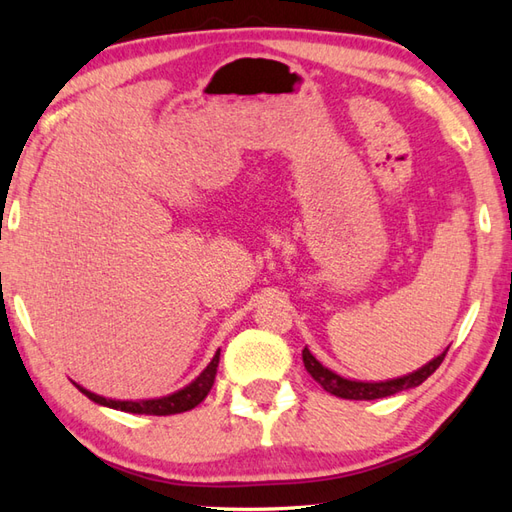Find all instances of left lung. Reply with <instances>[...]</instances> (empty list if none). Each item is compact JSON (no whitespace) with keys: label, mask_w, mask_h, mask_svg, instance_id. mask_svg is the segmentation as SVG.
<instances>
[{"label":"left lung","mask_w":512,"mask_h":512,"mask_svg":"<svg viewBox=\"0 0 512 512\" xmlns=\"http://www.w3.org/2000/svg\"><path fill=\"white\" fill-rule=\"evenodd\" d=\"M447 352H449V345L433 358H429L427 363L411 369V372L389 376V378H369V376L365 378V376L343 374L341 369L321 361V358L314 354L308 345H303L301 358H303V367H306V372L317 380L328 394L343 400H378V398L394 396V394H400V391L422 385L424 380H427L440 367Z\"/></svg>","instance_id":"8db88e82"}]
</instances>
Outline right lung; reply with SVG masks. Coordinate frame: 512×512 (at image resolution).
I'll list each match as a JSON object with an SVG mask.
<instances>
[{"label": "right lung", "instance_id": "right-lung-1", "mask_svg": "<svg viewBox=\"0 0 512 512\" xmlns=\"http://www.w3.org/2000/svg\"><path fill=\"white\" fill-rule=\"evenodd\" d=\"M217 363H220V350H217L204 365H200L198 372L189 376L184 383L158 389L149 387L145 391H140V394H134L132 391V396H125L116 389L103 391L99 387H90L81 383V380H72V383L81 394L88 396L92 402H99L103 407H112L127 413H145V416H171V413H182L200 405L215 383Z\"/></svg>", "mask_w": 512, "mask_h": 512}]
</instances>
